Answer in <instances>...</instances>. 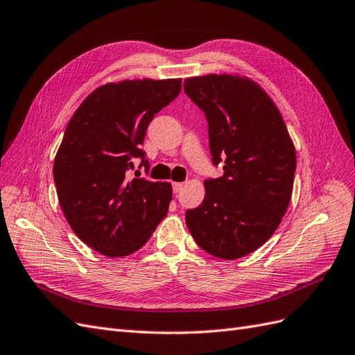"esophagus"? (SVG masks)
<instances>
[{
	"instance_id": "34e87169",
	"label": "esophagus",
	"mask_w": 355,
	"mask_h": 355,
	"mask_svg": "<svg viewBox=\"0 0 355 355\" xmlns=\"http://www.w3.org/2000/svg\"><path fill=\"white\" fill-rule=\"evenodd\" d=\"M183 186H184L183 183H172V190H174L175 193H178V191L183 189Z\"/></svg>"
}]
</instances>
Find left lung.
Here are the masks:
<instances>
[{"mask_svg": "<svg viewBox=\"0 0 355 355\" xmlns=\"http://www.w3.org/2000/svg\"><path fill=\"white\" fill-rule=\"evenodd\" d=\"M204 111L220 178L205 180V198L186 211L196 244L218 259H241L273 235L288 208L296 150L279 110L251 78L208 74L184 80Z\"/></svg>", "mask_w": 355, "mask_h": 355, "instance_id": "left-lung-1", "label": "left lung"}]
</instances>
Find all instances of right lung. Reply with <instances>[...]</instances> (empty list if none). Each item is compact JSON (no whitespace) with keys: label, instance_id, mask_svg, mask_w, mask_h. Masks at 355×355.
<instances>
[{"label":"right lung","instance_id":"add662e5","mask_svg":"<svg viewBox=\"0 0 355 355\" xmlns=\"http://www.w3.org/2000/svg\"><path fill=\"white\" fill-rule=\"evenodd\" d=\"M180 90L181 78L107 83L69 120L53 165L58 199L74 234L101 254H132L166 216L171 184L129 180V171L141 159L148 172L146 130Z\"/></svg>","mask_w":355,"mask_h":355}]
</instances>
